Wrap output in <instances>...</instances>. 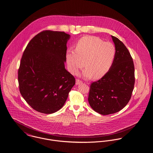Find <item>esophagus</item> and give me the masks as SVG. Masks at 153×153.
<instances>
[{"label":"esophagus","instance_id":"obj_1","mask_svg":"<svg viewBox=\"0 0 153 153\" xmlns=\"http://www.w3.org/2000/svg\"><path fill=\"white\" fill-rule=\"evenodd\" d=\"M82 83V82L81 81H80L79 79H76V85H79Z\"/></svg>","mask_w":153,"mask_h":153}]
</instances>
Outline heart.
I'll list each match as a JSON object with an SVG mask.
<instances>
[{"label": "heart", "mask_w": 153, "mask_h": 153, "mask_svg": "<svg viewBox=\"0 0 153 153\" xmlns=\"http://www.w3.org/2000/svg\"><path fill=\"white\" fill-rule=\"evenodd\" d=\"M116 56V48L111 42H103L92 36L84 37L76 44L75 50L68 49L65 58L68 70L76 75L83 65L86 67L80 73L85 79L93 76L97 79L104 76L111 67Z\"/></svg>", "instance_id": "1"}]
</instances>
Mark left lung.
Segmentation results:
<instances>
[{
    "mask_svg": "<svg viewBox=\"0 0 153 153\" xmlns=\"http://www.w3.org/2000/svg\"><path fill=\"white\" fill-rule=\"evenodd\" d=\"M116 56L108 72L90 86L88 102L102 115L121 111L129 102L135 82L133 59L125 44L111 36Z\"/></svg>",
    "mask_w": 153,
    "mask_h": 153,
    "instance_id": "1",
    "label": "left lung"
}]
</instances>
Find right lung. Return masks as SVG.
Wrapping results in <instances>:
<instances>
[{"label":"right lung","instance_id":"1","mask_svg":"<svg viewBox=\"0 0 153 153\" xmlns=\"http://www.w3.org/2000/svg\"><path fill=\"white\" fill-rule=\"evenodd\" d=\"M70 37L62 31H43L30 40L23 53L18 71L19 89L36 111H59L75 84L64 64Z\"/></svg>","mask_w":153,"mask_h":153}]
</instances>
